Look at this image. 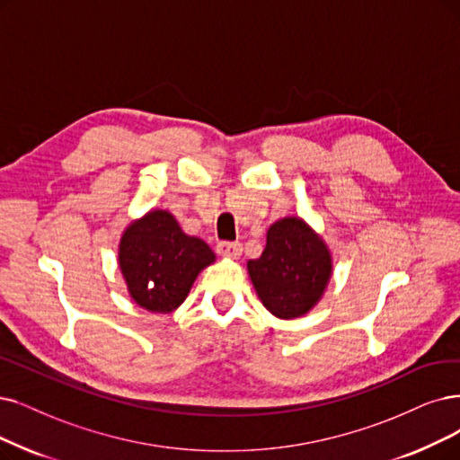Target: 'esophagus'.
Listing matches in <instances>:
<instances>
[{
	"mask_svg": "<svg viewBox=\"0 0 460 460\" xmlns=\"http://www.w3.org/2000/svg\"><path fill=\"white\" fill-rule=\"evenodd\" d=\"M243 245L240 242H218L217 243V252L223 256H230V259H237L242 254Z\"/></svg>",
	"mask_w": 460,
	"mask_h": 460,
	"instance_id": "34e87169",
	"label": "esophagus"
}]
</instances>
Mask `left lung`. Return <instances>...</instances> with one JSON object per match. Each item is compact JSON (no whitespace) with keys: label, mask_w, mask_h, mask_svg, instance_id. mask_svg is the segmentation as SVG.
Instances as JSON below:
<instances>
[{"label":"left lung","mask_w":460,"mask_h":460,"mask_svg":"<svg viewBox=\"0 0 460 460\" xmlns=\"http://www.w3.org/2000/svg\"><path fill=\"white\" fill-rule=\"evenodd\" d=\"M264 307L279 319H296L323 296L332 273L321 237L300 218H281L268 230L261 259L247 264Z\"/></svg>","instance_id":"8db88e82"}]
</instances>
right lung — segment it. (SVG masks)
<instances>
[{"label": "right lung", "instance_id": "obj_1", "mask_svg": "<svg viewBox=\"0 0 460 460\" xmlns=\"http://www.w3.org/2000/svg\"><path fill=\"white\" fill-rule=\"evenodd\" d=\"M215 261L206 242L181 230L168 211H151L120 240L119 264L132 298L155 314L182 304L198 273Z\"/></svg>", "mask_w": 460, "mask_h": 460}]
</instances>
